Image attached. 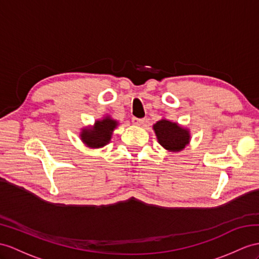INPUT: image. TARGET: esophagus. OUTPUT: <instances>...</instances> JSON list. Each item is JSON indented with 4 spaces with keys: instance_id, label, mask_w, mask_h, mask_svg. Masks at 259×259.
<instances>
[{
    "instance_id": "obj_1",
    "label": "esophagus",
    "mask_w": 259,
    "mask_h": 259,
    "mask_svg": "<svg viewBox=\"0 0 259 259\" xmlns=\"http://www.w3.org/2000/svg\"><path fill=\"white\" fill-rule=\"evenodd\" d=\"M144 122H145L144 118H137V117H133V118H132V123H133L134 125H137V126L143 125Z\"/></svg>"
}]
</instances>
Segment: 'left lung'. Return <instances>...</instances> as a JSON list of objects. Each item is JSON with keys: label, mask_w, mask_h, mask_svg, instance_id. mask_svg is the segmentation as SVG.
Here are the masks:
<instances>
[{"label": "left lung", "mask_w": 259, "mask_h": 259, "mask_svg": "<svg viewBox=\"0 0 259 259\" xmlns=\"http://www.w3.org/2000/svg\"><path fill=\"white\" fill-rule=\"evenodd\" d=\"M154 131L162 147L170 151H180L186 147L190 140V135L186 128H182L177 123L167 119H161L154 125Z\"/></svg>", "instance_id": "1"}]
</instances>
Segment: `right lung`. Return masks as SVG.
I'll return each mask as SVG.
<instances>
[{"label": "right lung", "mask_w": 259, "mask_h": 259, "mask_svg": "<svg viewBox=\"0 0 259 259\" xmlns=\"http://www.w3.org/2000/svg\"><path fill=\"white\" fill-rule=\"evenodd\" d=\"M116 121L106 117L102 121H97L93 128H85L82 131L81 140L85 145L92 148L102 147L111 140L112 132L116 127Z\"/></svg>", "instance_id": "right-lung-1"}]
</instances>
